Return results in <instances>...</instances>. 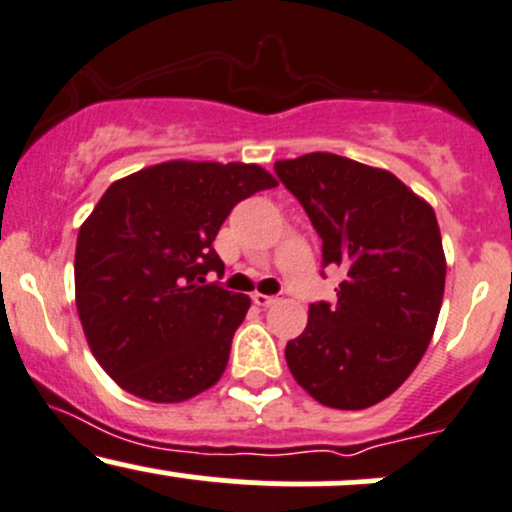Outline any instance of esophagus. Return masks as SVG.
<instances>
[{"instance_id":"34e87169","label":"esophagus","mask_w":512,"mask_h":512,"mask_svg":"<svg viewBox=\"0 0 512 512\" xmlns=\"http://www.w3.org/2000/svg\"><path fill=\"white\" fill-rule=\"evenodd\" d=\"M276 295H264V293H252V303L257 307H272L276 303Z\"/></svg>"}]
</instances>
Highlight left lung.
I'll return each instance as SVG.
<instances>
[{
    "label": "left lung",
    "instance_id": "obj_1",
    "mask_svg": "<svg viewBox=\"0 0 512 512\" xmlns=\"http://www.w3.org/2000/svg\"><path fill=\"white\" fill-rule=\"evenodd\" d=\"M274 171L322 238V267L343 269L334 303H312L305 331L286 343L288 369L322 405L369 408L432 341L446 283L434 209L389 171L329 152Z\"/></svg>",
    "mask_w": 512,
    "mask_h": 512
}]
</instances>
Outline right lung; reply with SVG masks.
<instances>
[{
  "label": "right lung",
  "instance_id": "right-lung-1",
  "mask_svg": "<svg viewBox=\"0 0 512 512\" xmlns=\"http://www.w3.org/2000/svg\"><path fill=\"white\" fill-rule=\"evenodd\" d=\"M257 164L164 162L112 183L76 243L88 346L123 391L181 403L214 386L250 298L205 276L214 238L245 197L274 188Z\"/></svg>",
  "mask_w": 512,
  "mask_h": 512
}]
</instances>
